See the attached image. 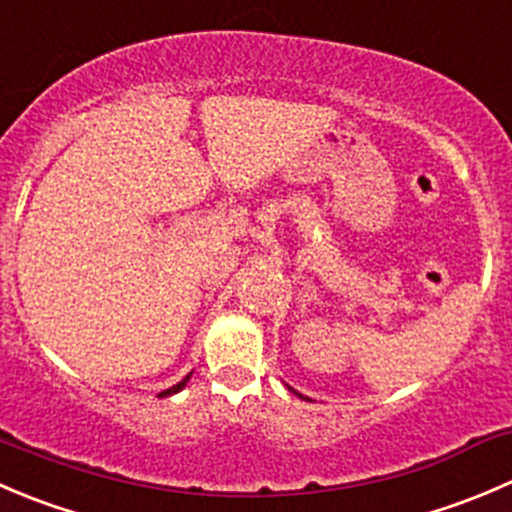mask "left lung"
I'll return each mask as SVG.
<instances>
[{"label": "left lung", "instance_id": "1", "mask_svg": "<svg viewBox=\"0 0 512 512\" xmlns=\"http://www.w3.org/2000/svg\"><path fill=\"white\" fill-rule=\"evenodd\" d=\"M287 390H290V393H295V395H297V398H302V395H300V393H297V390H292V388H290V385H287ZM305 400H307V398H305Z\"/></svg>", "mask_w": 512, "mask_h": 512}]
</instances>
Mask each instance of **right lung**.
Segmentation results:
<instances>
[{"label": "right lung", "instance_id": "1", "mask_svg": "<svg viewBox=\"0 0 512 512\" xmlns=\"http://www.w3.org/2000/svg\"><path fill=\"white\" fill-rule=\"evenodd\" d=\"M190 377H192V372H190V375H187L185 380H182V382H177V385H172V388L162 390V393H160V398H167V395H175V393H180V390L185 388V385H187V380H190Z\"/></svg>", "mask_w": 512, "mask_h": 512}]
</instances>
